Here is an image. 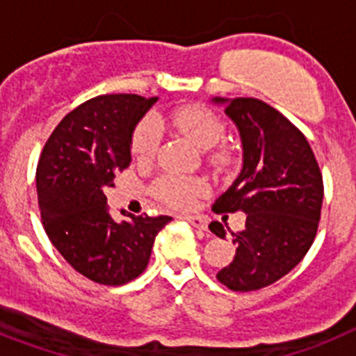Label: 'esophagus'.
I'll list each match as a JSON object with an SVG mask.
<instances>
[{
  "mask_svg": "<svg viewBox=\"0 0 356 356\" xmlns=\"http://www.w3.org/2000/svg\"><path fill=\"white\" fill-rule=\"evenodd\" d=\"M184 219L188 220V222L192 224L193 228H199V229H206V220L202 219V217H199V215H186Z\"/></svg>",
  "mask_w": 356,
  "mask_h": 356,
  "instance_id": "1",
  "label": "esophagus"
}]
</instances>
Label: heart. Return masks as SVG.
I'll return each instance as SVG.
<instances>
[{
  "instance_id": "b5f03b06",
  "label": "heart",
  "mask_w": 356,
  "mask_h": 356,
  "mask_svg": "<svg viewBox=\"0 0 356 356\" xmlns=\"http://www.w3.org/2000/svg\"><path fill=\"white\" fill-rule=\"evenodd\" d=\"M163 121L183 136H186L195 146L208 150L206 159L213 168L228 170L237 161L234 148L220 143L226 136V124H224L222 118L208 106H202V104L177 106V108L170 110L163 118ZM159 143V124L150 118L139 121L132 134L134 159L139 163L152 161L157 154ZM150 190L152 195L163 204L175 208V210H186L195 202L197 197L208 192V184L204 179L166 173L152 184Z\"/></svg>"
}]
</instances>
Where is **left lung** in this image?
Instances as JSON below:
<instances>
[{
	"mask_svg": "<svg viewBox=\"0 0 356 356\" xmlns=\"http://www.w3.org/2000/svg\"><path fill=\"white\" fill-rule=\"evenodd\" d=\"M213 101L226 104L224 112L237 124L244 164L211 210L246 213L243 232H232L234 261L217 279L232 291H255L282 279L312 248L324 197L322 173L304 134L279 110L255 97ZM210 229L226 235L217 220Z\"/></svg>",
	"mask_w": 356,
	"mask_h": 356,
	"instance_id": "obj_1",
	"label": "left lung"
}]
</instances>
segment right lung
I'll return each instance as SVG.
<instances>
[{"label":"right lung","mask_w":356,"mask_h":356,"mask_svg":"<svg viewBox=\"0 0 356 356\" xmlns=\"http://www.w3.org/2000/svg\"><path fill=\"white\" fill-rule=\"evenodd\" d=\"M157 101L137 94L97 95L68 112L41 150L35 188L43 228L63 259L97 284L137 279L168 215H110L104 190L132 163L139 119Z\"/></svg>","instance_id":"right-lung-1"}]
</instances>
